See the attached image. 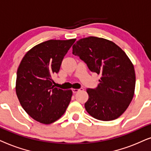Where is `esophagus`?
Listing matches in <instances>:
<instances>
[{"label":"esophagus","mask_w":151,"mask_h":151,"mask_svg":"<svg viewBox=\"0 0 151 151\" xmlns=\"http://www.w3.org/2000/svg\"><path fill=\"white\" fill-rule=\"evenodd\" d=\"M83 88H80V89H76V88H72V92H73V93H77V92H78L79 91H80V90H83Z\"/></svg>","instance_id":"obj_1"}]
</instances>
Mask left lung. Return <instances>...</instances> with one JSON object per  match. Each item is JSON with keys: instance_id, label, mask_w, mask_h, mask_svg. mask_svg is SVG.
I'll return each mask as SVG.
<instances>
[{"instance_id": "8db88e82", "label": "left lung", "mask_w": 151, "mask_h": 151, "mask_svg": "<svg viewBox=\"0 0 151 151\" xmlns=\"http://www.w3.org/2000/svg\"><path fill=\"white\" fill-rule=\"evenodd\" d=\"M72 54L101 76L97 88L86 90V111L101 121L119 117L129 106L135 88L134 66L125 52L109 40L89 37L74 44Z\"/></svg>"}]
</instances>
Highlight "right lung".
Here are the masks:
<instances>
[{
    "instance_id": "right-lung-1",
    "label": "right lung",
    "mask_w": 151,
    "mask_h": 151,
    "mask_svg": "<svg viewBox=\"0 0 151 151\" xmlns=\"http://www.w3.org/2000/svg\"><path fill=\"white\" fill-rule=\"evenodd\" d=\"M76 39L49 40L30 49L17 70L16 92L20 104L32 119L43 124L53 123L65 113L72 90L55 88L52 76Z\"/></svg>"
}]
</instances>
